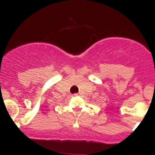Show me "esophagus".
Listing matches in <instances>:
<instances>
[{
    "mask_svg": "<svg viewBox=\"0 0 155 155\" xmlns=\"http://www.w3.org/2000/svg\"><path fill=\"white\" fill-rule=\"evenodd\" d=\"M77 95H79V93H75L74 95V96H77Z\"/></svg>",
    "mask_w": 155,
    "mask_h": 155,
    "instance_id": "1",
    "label": "esophagus"
}]
</instances>
